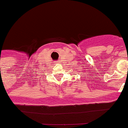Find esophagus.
<instances>
[{
	"instance_id": "obj_1",
	"label": "esophagus",
	"mask_w": 128,
	"mask_h": 128,
	"mask_svg": "<svg viewBox=\"0 0 128 128\" xmlns=\"http://www.w3.org/2000/svg\"><path fill=\"white\" fill-rule=\"evenodd\" d=\"M54 63H59L58 61H54Z\"/></svg>"
}]
</instances>
